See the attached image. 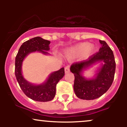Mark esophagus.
<instances>
[{
    "label": "esophagus",
    "instance_id": "34e87169",
    "mask_svg": "<svg viewBox=\"0 0 127 127\" xmlns=\"http://www.w3.org/2000/svg\"><path fill=\"white\" fill-rule=\"evenodd\" d=\"M64 71H65V73L67 74V73H68L70 72V68H69V67H65L64 68Z\"/></svg>",
    "mask_w": 127,
    "mask_h": 127
}]
</instances>
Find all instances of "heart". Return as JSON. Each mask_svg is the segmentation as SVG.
I'll list each match as a JSON object with an SVG mask.
<instances>
[{"label": "heart", "mask_w": 127, "mask_h": 127, "mask_svg": "<svg viewBox=\"0 0 127 127\" xmlns=\"http://www.w3.org/2000/svg\"><path fill=\"white\" fill-rule=\"evenodd\" d=\"M96 51V47L90 42H84L79 43L69 48L65 51V54L69 59H75L80 57L81 61H85L90 59Z\"/></svg>", "instance_id": "1"}]
</instances>
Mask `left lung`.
I'll return each mask as SVG.
<instances>
[{
  "label": "left lung",
  "mask_w": 127,
  "mask_h": 127,
  "mask_svg": "<svg viewBox=\"0 0 127 127\" xmlns=\"http://www.w3.org/2000/svg\"><path fill=\"white\" fill-rule=\"evenodd\" d=\"M99 42L101 47L95 55L85 62L73 64L70 68L75 76L74 91L82 100H94L101 97L109 90L114 79L116 64L113 51L105 41ZM97 64L94 68V77L87 78L84 76L85 71Z\"/></svg>",
  "instance_id": "obj_1"
}]
</instances>
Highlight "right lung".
I'll return each instance as SVG.
<instances>
[{
  "mask_svg": "<svg viewBox=\"0 0 127 127\" xmlns=\"http://www.w3.org/2000/svg\"><path fill=\"white\" fill-rule=\"evenodd\" d=\"M51 42L40 37H33L24 42L20 46L15 57V74L22 91L29 98L37 101L46 102L52 100L56 93V85L64 76V68L51 73L42 84H35L29 82L24 78L22 72L23 63L26 57L33 52H40L43 55H49L48 52Z\"/></svg>",
  "mask_w": 127,
  "mask_h": 127,
  "instance_id": "obj_1",
  "label": "right lung"
}]
</instances>
